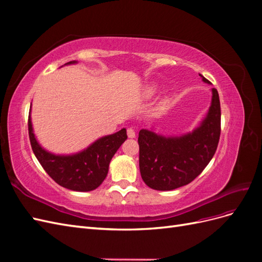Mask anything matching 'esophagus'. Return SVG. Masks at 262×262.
<instances>
[{
    "mask_svg": "<svg viewBox=\"0 0 262 262\" xmlns=\"http://www.w3.org/2000/svg\"><path fill=\"white\" fill-rule=\"evenodd\" d=\"M126 133H128V137H129L130 139L136 138V131H134V129L129 128L128 130H126Z\"/></svg>",
    "mask_w": 262,
    "mask_h": 262,
    "instance_id": "obj_1",
    "label": "esophagus"
}]
</instances>
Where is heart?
Returning <instances> with one entry per match:
<instances>
[{
    "label": "heart",
    "instance_id": "obj_1",
    "mask_svg": "<svg viewBox=\"0 0 262 262\" xmlns=\"http://www.w3.org/2000/svg\"><path fill=\"white\" fill-rule=\"evenodd\" d=\"M153 92H154V90H153V89H149V90H148V92H147V93H148V94H149V95H150V94H152V93H153Z\"/></svg>",
    "mask_w": 262,
    "mask_h": 262
}]
</instances>
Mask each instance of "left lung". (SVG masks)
Instances as JSON below:
<instances>
[{"mask_svg": "<svg viewBox=\"0 0 262 262\" xmlns=\"http://www.w3.org/2000/svg\"><path fill=\"white\" fill-rule=\"evenodd\" d=\"M202 76V75H201ZM205 83H210L202 76ZM221 134V105L216 89H212L208 116L192 133L176 138L139 132L140 171L154 190H173L186 186L200 175L215 154Z\"/></svg>", "mask_w": 262, "mask_h": 262, "instance_id": "left-lung-1", "label": "left lung"}]
</instances>
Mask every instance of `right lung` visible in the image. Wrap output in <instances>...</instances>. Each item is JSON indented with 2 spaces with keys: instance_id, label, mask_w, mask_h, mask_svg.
Here are the masks:
<instances>
[{
  "instance_id": "add662e5",
  "label": "right lung",
  "mask_w": 262,
  "mask_h": 262,
  "mask_svg": "<svg viewBox=\"0 0 262 262\" xmlns=\"http://www.w3.org/2000/svg\"><path fill=\"white\" fill-rule=\"evenodd\" d=\"M72 63L75 61H70L67 64ZM28 133L31 148L46 172L58 185L73 191H92L99 187L107 176L113 156L128 139L125 129H121L112 136L100 138L81 153L64 156L51 154L38 144L30 115Z\"/></svg>"
}]
</instances>
